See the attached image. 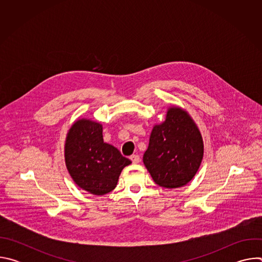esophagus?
<instances>
[{
  "mask_svg": "<svg viewBox=\"0 0 262 262\" xmlns=\"http://www.w3.org/2000/svg\"><path fill=\"white\" fill-rule=\"evenodd\" d=\"M130 161L134 163V164H138L140 162V157L138 155H133L130 156Z\"/></svg>",
  "mask_w": 262,
  "mask_h": 262,
  "instance_id": "34e87169",
  "label": "esophagus"
}]
</instances>
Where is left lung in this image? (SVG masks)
Returning <instances> with one entry per match:
<instances>
[{"mask_svg": "<svg viewBox=\"0 0 262 262\" xmlns=\"http://www.w3.org/2000/svg\"><path fill=\"white\" fill-rule=\"evenodd\" d=\"M203 158V141L196 124L180 107H170L165 122L151 132L143 162L155 182L175 189L192 180Z\"/></svg>", "mask_w": 262, "mask_h": 262, "instance_id": "left-lung-1", "label": "left lung"}]
</instances>
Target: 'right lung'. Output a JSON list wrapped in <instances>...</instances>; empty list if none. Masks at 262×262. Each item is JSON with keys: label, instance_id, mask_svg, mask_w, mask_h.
<instances>
[{"label": "right lung", "instance_id": "right-lung-1", "mask_svg": "<svg viewBox=\"0 0 262 262\" xmlns=\"http://www.w3.org/2000/svg\"><path fill=\"white\" fill-rule=\"evenodd\" d=\"M65 163L74 182L93 195L113 191L122 169L132 164L103 142L101 124L86 119L78 120L67 134Z\"/></svg>", "mask_w": 262, "mask_h": 262}]
</instances>
